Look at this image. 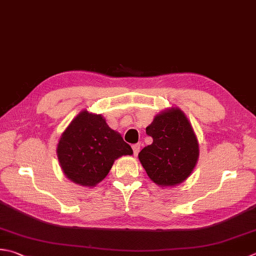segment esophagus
Here are the masks:
<instances>
[{"label":"esophagus","instance_id":"34e87169","mask_svg":"<svg viewBox=\"0 0 256 256\" xmlns=\"http://www.w3.org/2000/svg\"><path fill=\"white\" fill-rule=\"evenodd\" d=\"M132 148H133V152H134V155L135 156H138V152H140V148H141V144H134L133 146H132Z\"/></svg>","mask_w":256,"mask_h":256}]
</instances>
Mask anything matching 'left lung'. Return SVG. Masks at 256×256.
<instances>
[{
	"mask_svg": "<svg viewBox=\"0 0 256 256\" xmlns=\"http://www.w3.org/2000/svg\"><path fill=\"white\" fill-rule=\"evenodd\" d=\"M153 143L138 153L148 178L161 188L175 186L192 174L198 163V141L181 108H166L146 128Z\"/></svg>",
	"mask_w": 256,
	"mask_h": 256,
	"instance_id": "left-lung-1",
	"label": "left lung"
}]
</instances>
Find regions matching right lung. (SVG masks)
<instances>
[{
	"label": "right lung",
	"mask_w": 256,
	"mask_h": 256,
	"mask_svg": "<svg viewBox=\"0 0 256 256\" xmlns=\"http://www.w3.org/2000/svg\"><path fill=\"white\" fill-rule=\"evenodd\" d=\"M56 154L65 176L93 188L105 178L115 160L132 155L133 150L101 114L83 110L62 133Z\"/></svg>",
	"instance_id": "obj_1"
}]
</instances>
